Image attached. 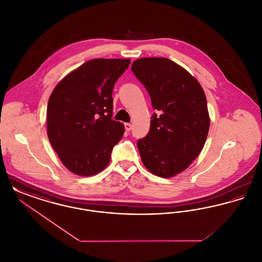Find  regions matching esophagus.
Listing matches in <instances>:
<instances>
[{"mask_svg":"<svg viewBox=\"0 0 262 262\" xmlns=\"http://www.w3.org/2000/svg\"><path fill=\"white\" fill-rule=\"evenodd\" d=\"M125 130H126V132H129V130H130V129H132V125H130V124H129V123H125Z\"/></svg>","mask_w":262,"mask_h":262,"instance_id":"34e87169","label":"esophagus"}]
</instances>
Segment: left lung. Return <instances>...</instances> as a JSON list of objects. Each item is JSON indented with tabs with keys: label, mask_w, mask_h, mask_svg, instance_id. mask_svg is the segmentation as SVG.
Masks as SVG:
<instances>
[{
	"label": "left lung",
	"mask_w": 262,
	"mask_h": 262,
	"mask_svg": "<svg viewBox=\"0 0 262 262\" xmlns=\"http://www.w3.org/2000/svg\"><path fill=\"white\" fill-rule=\"evenodd\" d=\"M132 71L149 93L152 107L147 136L137 141L143 165L152 174L171 178L200 155L210 119L200 82L167 58H141Z\"/></svg>",
	"instance_id": "1"
}]
</instances>
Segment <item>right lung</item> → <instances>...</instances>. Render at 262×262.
I'll return each mask as SVG.
<instances>
[{
  "mask_svg": "<svg viewBox=\"0 0 262 262\" xmlns=\"http://www.w3.org/2000/svg\"><path fill=\"white\" fill-rule=\"evenodd\" d=\"M129 59L84 62L54 88L47 106V135L62 164L74 174H98L110 162L125 126L113 116V88Z\"/></svg>",
  "mask_w": 262,
  "mask_h": 262,
  "instance_id": "obj_1",
  "label": "right lung"
}]
</instances>
